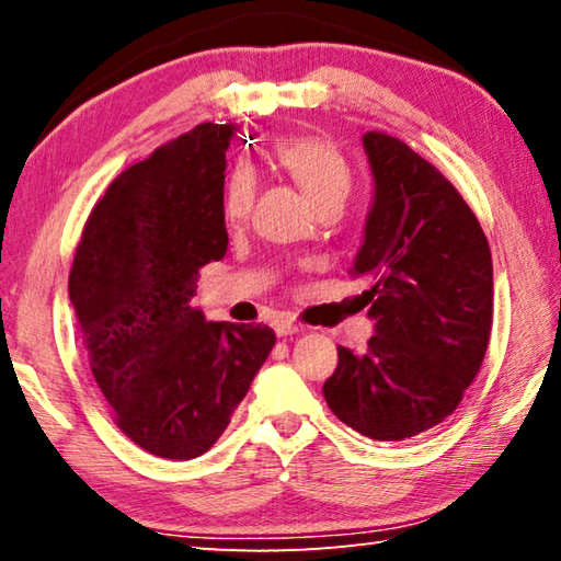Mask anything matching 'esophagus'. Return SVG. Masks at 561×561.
I'll list each match as a JSON object with an SVG mask.
<instances>
[{"label":"esophagus","instance_id":"34e87169","mask_svg":"<svg viewBox=\"0 0 561 561\" xmlns=\"http://www.w3.org/2000/svg\"><path fill=\"white\" fill-rule=\"evenodd\" d=\"M272 329L277 331V336H291V334H297V331H299V324L294 319L279 314V317L272 319Z\"/></svg>","mask_w":561,"mask_h":561}]
</instances>
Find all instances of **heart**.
<instances>
[{"label":"heart","mask_w":561,"mask_h":561,"mask_svg":"<svg viewBox=\"0 0 561 561\" xmlns=\"http://www.w3.org/2000/svg\"><path fill=\"white\" fill-rule=\"evenodd\" d=\"M274 158L282 170H287L301 193L317 207L331 203L344 205V201L354 185V173L346 158L321 138L301 136L282 140L274 150ZM254 201V173L250 168H234L225 183L222 193V215L227 222H242L250 215Z\"/></svg>","instance_id":"1"}]
</instances>
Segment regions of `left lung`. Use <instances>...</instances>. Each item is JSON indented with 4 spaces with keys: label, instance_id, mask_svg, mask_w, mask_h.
Here are the masks:
<instances>
[{
    "label": "left lung",
    "instance_id": "8db88e82",
    "mask_svg": "<svg viewBox=\"0 0 561 561\" xmlns=\"http://www.w3.org/2000/svg\"><path fill=\"white\" fill-rule=\"evenodd\" d=\"M374 205L351 274L364 277L376 334L339 346L324 398L371 440H405L453 415L478 376L492 329V257L478 217L438 168L371 130Z\"/></svg>",
    "mask_w": 561,
    "mask_h": 561
}]
</instances>
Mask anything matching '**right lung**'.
<instances>
[{
    "instance_id": "add662e5",
    "label": "right lung",
    "mask_w": 561,
    "mask_h": 561,
    "mask_svg": "<svg viewBox=\"0 0 561 561\" xmlns=\"http://www.w3.org/2000/svg\"><path fill=\"white\" fill-rule=\"evenodd\" d=\"M230 123H201L113 180L69 274L91 374L118 428L150 455L190 460L230 425L274 346L264 324L205 321V264L227 252Z\"/></svg>"
}]
</instances>
